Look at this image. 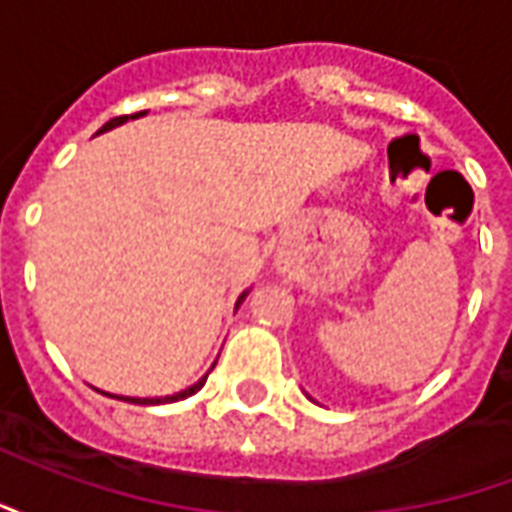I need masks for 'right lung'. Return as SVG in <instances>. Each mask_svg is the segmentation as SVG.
<instances>
[{
	"label": "right lung",
	"mask_w": 512,
	"mask_h": 512,
	"mask_svg": "<svg viewBox=\"0 0 512 512\" xmlns=\"http://www.w3.org/2000/svg\"><path fill=\"white\" fill-rule=\"evenodd\" d=\"M142 115H147V112H139V115L115 117V120H109V123H106V126L101 128V131H98V134H104V131H112V128L123 126V123H128V120H136V117H142ZM246 296H249V290H244V293H241V296H238V301H235V310H238V307H241V304H244ZM213 365H216V362H213ZM213 365H211V370H213ZM211 370H208V373H211ZM208 373H205V376H202L200 381H194V384L186 386V389H180V392H175V395H161V397H131V395H112V392H104V389H98V392H101V395L115 397V400H126V403H134V406H164V403H175V400H186V397H191V395H194V392H200L202 386H205V381H208ZM93 389H95V386H93Z\"/></svg>",
	"instance_id": "1"
}]
</instances>
